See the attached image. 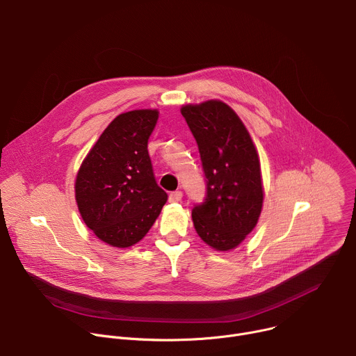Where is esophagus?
<instances>
[{
    "mask_svg": "<svg viewBox=\"0 0 356 356\" xmlns=\"http://www.w3.org/2000/svg\"><path fill=\"white\" fill-rule=\"evenodd\" d=\"M181 197H183V193L180 190H176V191H172L169 194V201L170 202H179V201H181Z\"/></svg>",
    "mask_w": 356,
    "mask_h": 356,
    "instance_id": "esophagus-1",
    "label": "esophagus"
}]
</instances>
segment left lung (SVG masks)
I'll return each mask as SVG.
<instances>
[{
    "instance_id": "left-lung-1",
    "label": "left lung",
    "mask_w": 356,
    "mask_h": 356,
    "mask_svg": "<svg viewBox=\"0 0 356 356\" xmlns=\"http://www.w3.org/2000/svg\"><path fill=\"white\" fill-rule=\"evenodd\" d=\"M197 145L207 194L191 211L200 238L217 250L238 246L262 211L261 165L249 132L222 101L181 108Z\"/></svg>"
}]
</instances>
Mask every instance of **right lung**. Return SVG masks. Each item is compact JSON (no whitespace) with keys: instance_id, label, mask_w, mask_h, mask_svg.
Wrapping results in <instances>:
<instances>
[{"instance_id":"obj_1","label":"right lung","mask_w":356,"mask_h":356,"mask_svg":"<svg viewBox=\"0 0 356 356\" xmlns=\"http://www.w3.org/2000/svg\"><path fill=\"white\" fill-rule=\"evenodd\" d=\"M159 114L118 115L101 134L76 179V201L86 225L108 245L128 248L150 229L168 201L156 183L147 139Z\"/></svg>"}]
</instances>
